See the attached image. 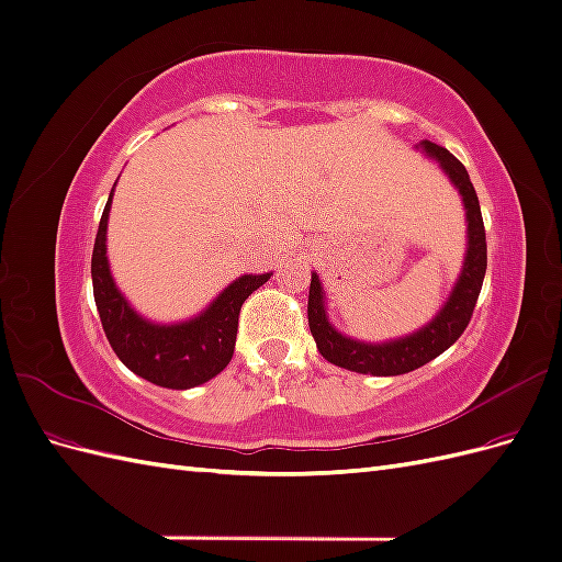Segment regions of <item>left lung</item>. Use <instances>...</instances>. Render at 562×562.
Here are the masks:
<instances>
[{"label":"left lung","mask_w":562,"mask_h":562,"mask_svg":"<svg viewBox=\"0 0 562 562\" xmlns=\"http://www.w3.org/2000/svg\"><path fill=\"white\" fill-rule=\"evenodd\" d=\"M424 155L436 159L443 168V173L450 178V182L462 194L464 209H467V255L469 265L464 271V279L459 281L454 295L440 314L429 323L427 328L419 330L417 335L403 339V342L394 345H363L339 335L326 318L321 302L318 281L314 277L312 297H310V330L316 339L318 351L335 366H342L356 372H405L413 370L422 363L431 361L443 349H448L454 339L464 333L469 326L475 297L481 293L483 274H485V260H487V244H485V227L481 215V203L475 196L473 184L469 180V173L464 164L454 159L446 147H440L431 140H422L417 145Z\"/></svg>","instance_id":"1"}]
</instances>
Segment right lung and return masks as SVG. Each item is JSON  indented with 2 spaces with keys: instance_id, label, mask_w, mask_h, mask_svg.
<instances>
[{
  "instance_id": "right-lung-1",
  "label": "right lung",
  "mask_w": 562,
  "mask_h": 562,
  "mask_svg": "<svg viewBox=\"0 0 562 562\" xmlns=\"http://www.w3.org/2000/svg\"><path fill=\"white\" fill-rule=\"evenodd\" d=\"M110 206L112 194L100 217L93 244V281L100 323L112 349L131 370L161 386L184 389L211 380L229 363L241 304L265 277L234 281L225 293L211 302L209 310L190 321L168 323V326L151 323L128 307V300L119 293L112 281L105 246Z\"/></svg>"
}]
</instances>
